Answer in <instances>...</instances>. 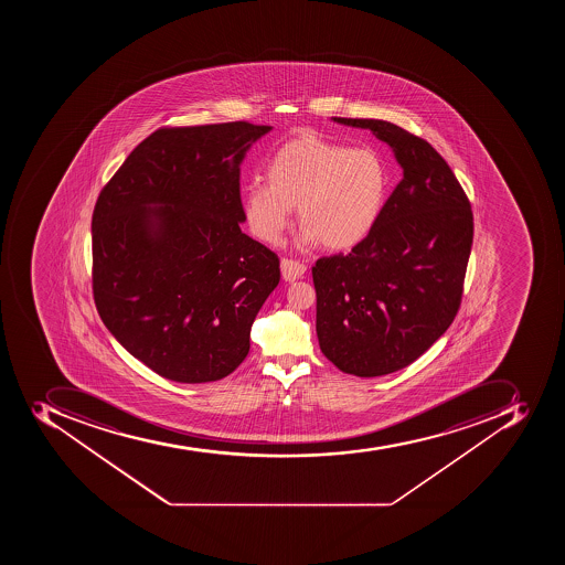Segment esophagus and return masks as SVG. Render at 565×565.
Masks as SVG:
<instances>
[{
	"instance_id": "1",
	"label": "esophagus",
	"mask_w": 565,
	"mask_h": 565,
	"mask_svg": "<svg viewBox=\"0 0 565 565\" xmlns=\"http://www.w3.org/2000/svg\"><path fill=\"white\" fill-rule=\"evenodd\" d=\"M307 267L303 263L295 262V259L285 258L280 262V274L282 279L294 282L306 274Z\"/></svg>"
}]
</instances>
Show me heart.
<instances>
[{
    "label": "heart",
    "mask_w": 565,
    "mask_h": 565,
    "mask_svg": "<svg viewBox=\"0 0 565 565\" xmlns=\"http://www.w3.org/2000/svg\"><path fill=\"white\" fill-rule=\"evenodd\" d=\"M267 182L244 186L242 206L250 232L277 244L297 209L302 244L348 250L367 238L387 205L391 174L373 148H348L300 136L268 160Z\"/></svg>",
    "instance_id": "obj_1"
}]
</instances>
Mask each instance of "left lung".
Returning <instances> with one entry per match:
<instances>
[{"label": "left lung", "mask_w": 565, "mask_h": 565, "mask_svg": "<svg viewBox=\"0 0 565 565\" xmlns=\"http://www.w3.org/2000/svg\"><path fill=\"white\" fill-rule=\"evenodd\" d=\"M332 120L371 130L403 168L373 233L347 256L312 267L323 355L342 373L373 379L412 364L458 315L473 215L429 142L391 121Z\"/></svg>", "instance_id": "1"}]
</instances>
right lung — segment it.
<instances>
[{
    "mask_svg": "<svg viewBox=\"0 0 565 565\" xmlns=\"http://www.w3.org/2000/svg\"><path fill=\"white\" fill-rule=\"evenodd\" d=\"M268 125L159 129L130 151L92 217L94 298L130 355L178 383L224 379L279 285V258L242 233L241 164Z\"/></svg>",
    "mask_w": 565,
    "mask_h": 565,
    "instance_id": "obj_1",
    "label": "right lung"
}]
</instances>
